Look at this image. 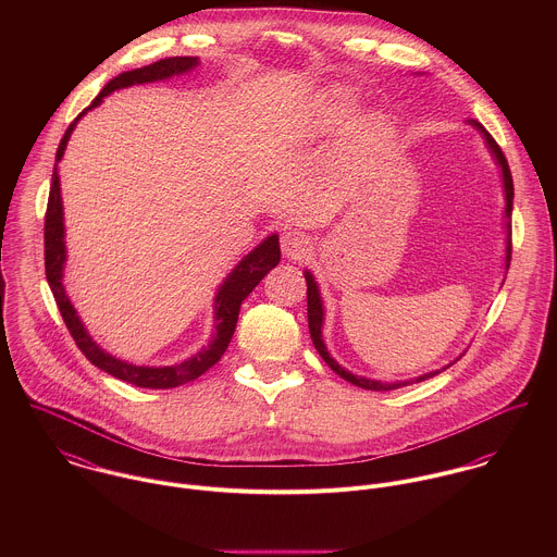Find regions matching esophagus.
Listing matches in <instances>:
<instances>
[{"label":"esophagus","mask_w":557,"mask_h":557,"mask_svg":"<svg viewBox=\"0 0 557 557\" xmlns=\"http://www.w3.org/2000/svg\"><path fill=\"white\" fill-rule=\"evenodd\" d=\"M281 246L287 259L300 261L302 257H307V252L311 250V238L305 232L298 230H289L281 236Z\"/></svg>","instance_id":"esophagus-1"}]
</instances>
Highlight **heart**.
Listing matches in <instances>:
<instances>
[{"label":"heart","instance_id":"1","mask_svg":"<svg viewBox=\"0 0 557 557\" xmlns=\"http://www.w3.org/2000/svg\"><path fill=\"white\" fill-rule=\"evenodd\" d=\"M351 111H354L351 100L345 94L336 91L323 102V107L319 111V124L323 131H334L349 120Z\"/></svg>","mask_w":557,"mask_h":557}]
</instances>
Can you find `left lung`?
Returning a JSON list of instances; mask_svg holds the SVG:
<instances>
[{
    "instance_id": "left-lung-1",
    "label": "left lung",
    "mask_w": 557,
    "mask_h": 557,
    "mask_svg": "<svg viewBox=\"0 0 557 557\" xmlns=\"http://www.w3.org/2000/svg\"><path fill=\"white\" fill-rule=\"evenodd\" d=\"M470 124L472 126H476L478 131L484 135V139H486V144H488V148H491V152H493V157L495 160L499 162V166H502V175H504V188H506V214L510 216L512 214V197H515V188H512V175H510V166H508V160L504 157V152H502V148L495 144V139L486 133V128L476 122V120H470ZM508 255H506V268L510 265V255H512V239H508V250H506ZM307 276V307H309V332H311V338H313V345H315V349L319 351V356L325 360V364L336 373V375H341L343 380H347L349 384H354V386H358V388H364V391H377V393H382V391H397V388H403V386H409V384H416V382H424V380H429V377H433V375H437L440 371H433V373H426V375H420V377H416V380H407V382H395V384H384V382H375V380H367V377H358V375H351L349 371H345L343 367H338L332 358H330V354H327V349H325V345H323V341H321V321H323V309H321V298H319V289L318 283L313 281V276H311V272H307L305 274Z\"/></svg>"
}]
</instances>
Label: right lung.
Instances as JSON below:
<instances>
[{
	"label": "right lung",
	"instance_id": "right-lung-1",
	"mask_svg": "<svg viewBox=\"0 0 557 557\" xmlns=\"http://www.w3.org/2000/svg\"><path fill=\"white\" fill-rule=\"evenodd\" d=\"M193 66H197V58H164L160 62H154L150 66L137 69V71H128L117 75L115 79L109 81L102 91L94 98V102L83 109L79 113L83 115L85 111L94 109L96 104L102 102V98L120 87H128L135 83H150V81L166 79L180 73L190 71ZM77 117V120H79ZM77 120L69 126V131L64 133L58 154H55V166H53V182H51V190H49V203H47V214H45V272H47V281L49 287L53 292V298L58 302V309L62 313V319L71 332V336L75 338L77 347L83 351V356L98 369H102L104 373L135 384L139 388H175L182 384H188L193 380H197L199 375H203L210 367H214L221 356L225 354L234 332H236V323H238L239 307L242 300L259 285V281L278 263L281 259V248H278V238L270 236L263 239V244H259L250 255H246L238 263V268L227 276V281L223 283V287L219 289L216 296V334L210 341V345L206 349H201L199 354H195L190 360L175 364V367H135L128 362H122L113 356H109L107 351H102L85 332L83 323H81L66 292L62 285V268H64V259H66V248H64V223H62V197H60V180H58V162L64 157L66 144L71 139V133L77 124Z\"/></svg>",
	"mask_w": 557,
	"mask_h": 557
}]
</instances>
